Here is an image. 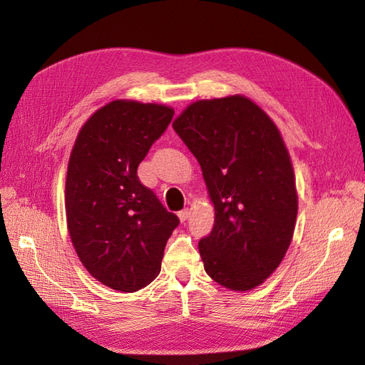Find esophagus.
<instances>
[{
    "mask_svg": "<svg viewBox=\"0 0 365 365\" xmlns=\"http://www.w3.org/2000/svg\"><path fill=\"white\" fill-rule=\"evenodd\" d=\"M178 217H180V220H181V222H185V220H187V217H189V210H187V208L181 210V212L178 213Z\"/></svg>",
    "mask_w": 365,
    "mask_h": 365,
    "instance_id": "obj_1",
    "label": "esophagus"
}]
</instances>
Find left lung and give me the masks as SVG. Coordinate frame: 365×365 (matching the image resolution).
<instances>
[{"label": "left lung", "mask_w": 365, "mask_h": 365, "mask_svg": "<svg viewBox=\"0 0 365 365\" xmlns=\"http://www.w3.org/2000/svg\"><path fill=\"white\" fill-rule=\"evenodd\" d=\"M173 129L200 163L215 224L200 240L205 272L233 291L256 288L279 267L297 219L292 164L272 120L250 98L190 105Z\"/></svg>", "instance_id": "left-lung-1"}]
</instances>
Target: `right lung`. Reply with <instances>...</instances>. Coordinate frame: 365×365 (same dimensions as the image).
<instances>
[{
    "mask_svg": "<svg viewBox=\"0 0 365 365\" xmlns=\"http://www.w3.org/2000/svg\"><path fill=\"white\" fill-rule=\"evenodd\" d=\"M172 118L168 106L114 101L82 126L71 152L65 184L70 237L88 272L117 291L135 292L157 277L180 225L137 175Z\"/></svg>",
    "mask_w": 365,
    "mask_h": 365,
    "instance_id": "obj_1",
    "label": "right lung"
}]
</instances>
